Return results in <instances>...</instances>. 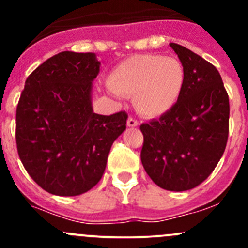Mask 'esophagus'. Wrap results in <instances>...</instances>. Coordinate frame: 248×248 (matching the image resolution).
I'll return each mask as SVG.
<instances>
[{"label":"esophagus","instance_id":"1","mask_svg":"<svg viewBox=\"0 0 248 248\" xmlns=\"http://www.w3.org/2000/svg\"><path fill=\"white\" fill-rule=\"evenodd\" d=\"M139 124V122L137 121L136 119H133V117H129L128 120H127V126L128 127H137Z\"/></svg>","mask_w":248,"mask_h":248}]
</instances>
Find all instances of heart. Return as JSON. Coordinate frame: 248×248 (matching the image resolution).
I'll list each match as a JSON object with an SVG mask.
<instances>
[{
	"instance_id": "heart-1",
	"label": "heart",
	"mask_w": 248,
	"mask_h": 248,
	"mask_svg": "<svg viewBox=\"0 0 248 248\" xmlns=\"http://www.w3.org/2000/svg\"><path fill=\"white\" fill-rule=\"evenodd\" d=\"M186 71L180 60L156 54L136 55L120 63L109 79L115 93L134 97V106L146 117H159L181 97Z\"/></svg>"
}]
</instances>
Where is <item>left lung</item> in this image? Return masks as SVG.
Returning <instances> with one entry per match:
<instances>
[{"label": "left lung", "instance_id": "left-lung-1", "mask_svg": "<svg viewBox=\"0 0 248 248\" xmlns=\"http://www.w3.org/2000/svg\"><path fill=\"white\" fill-rule=\"evenodd\" d=\"M172 47L186 71L176 106L140 126L142 167L167 191H188L216 168L229 132V98L216 67L176 43Z\"/></svg>", "mask_w": 248, "mask_h": 248}]
</instances>
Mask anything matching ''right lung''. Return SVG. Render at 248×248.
Masks as SVG:
<instances>
[{"label":"right lung","mask_w":248,"mask_h":248,"mask_svg":"<svg viewBox=\"0 0 248 248\" xmlns=\"http://www.w3.org/2000/svg\"><path fill=\"white\" fill-rule=\"evenodd\" d=\"M101 62L93 52L62 51L37 67L16 107V147L30 176L44 191L73 197L90 191L106 170L127 114L92 109V81Z\"/></svg>","instance_id":"1"}]
</instances>
